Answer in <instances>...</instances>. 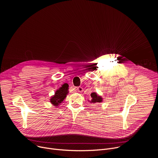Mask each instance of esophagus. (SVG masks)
Returning <instances> with one entry per match:
<instances>
[{
    "label": "esophagus",
    "instance_id": "34e87169",
    "mask_svg": "<svg viewBox=\"0 0 158 158\" xmlns=\"http://www.w3.org/2000/svg\"><path fill=\"white\" fill-rule=\"evenodd\" d=\"M76 91H77V92H79V93H81V92H82V91H83V88H82V87H81V86L76 87Z\"/></svg>",
    "mask_w": 158,
    "mask_h": 158
}]
</instances>
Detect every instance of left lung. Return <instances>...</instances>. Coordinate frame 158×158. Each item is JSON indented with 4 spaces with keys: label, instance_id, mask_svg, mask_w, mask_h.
<instances>
[{
    "label": "left lung",
    "instance_id": "1",
    "mask_svg": "<svg viewBox=\"0 0 158 158\" xmlns=\"http://www.w3.org/2000/svg\"><path fill=\"white\" fill-rule=\"evenodd\" d=\"M91 96L92 98V99L91 101V102L96 103V102H101L102 101V98L98 96L96 93H93L91 94Z\"/></svg>",
    "mask_w": 158,
    "mask_h": 158
}]
</instances>
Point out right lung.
<instances>
[{
	"instance_id": "1",
	"label": "right lung",
	"mask_w": 158,
	"mask_h": 158,
	"mask_svg": "<svg viewBox=\"0 0 158 158\" xmlns=\"http://www.w3.org/2000/svg\"><path fill=\"white\" fill-rule=\"evenodd\" d=\"M68 87L69 85L65 83L57 90L54 96L51 99V102L54 106H57L66 98V95L68 93Z\"/></svg>"
}]
</instances>
